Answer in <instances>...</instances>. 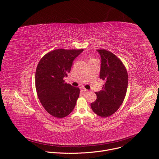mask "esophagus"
<instances>
[{
  "label": "esophagus",
  "instance_id": "obj_1",
  "mask_svg": "<svg viewBox=\"0 0 159 159\" xmlns=\"http://www.w3.org/2000/svg\"><path fill=\"white\" fill-rule=\"evenodd\" d=\"M81 90L83 91V92H84V93H87L88 92V90H87L86 89H85L84 87H81Z\"/></svg>",
  "mask_w": 159,
  "mask_h": 159
}]
</instances>
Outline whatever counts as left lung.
Listing matches in <instances>:
<instances>
[{"instance_id":"8db88e82","label":"left lung","mask_w":159,"mask_h":159,"mask_svg":"<svg viewBox=\"0 0 159 159\" xmlns=\"http://www.w3.org/2000/svg\"><path fill=\"white\" fill-rule=\"evenodd\" d=\"M101 57L99 78L105 83L96 92V100L90 107L95 114L107 117L114 114L125 99L128 83L127 70L116 56L105 49H98Z\"/></svg>"}]
</instances>
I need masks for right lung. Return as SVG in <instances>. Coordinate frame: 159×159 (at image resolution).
<instances>
[{"label": "right lung", "mask_w": 159, "mask_h": 159, "mask_svg": "<svg viewBox=\"0 0 159 159\" xmlns=\"http://www.w3.org/2000/svg\"><path fill=\"white\" fill-rule=\"evenodd\" d=\"M83 49H58L47 53L36 67L35 87L39 99L51 116L63 118L71 113L80 90L65 83L72 62Z\"/></svg>", "instance_id": "right-lung-1"}]
</instances>
